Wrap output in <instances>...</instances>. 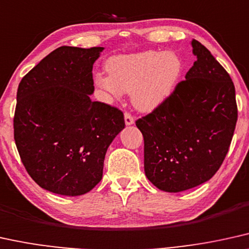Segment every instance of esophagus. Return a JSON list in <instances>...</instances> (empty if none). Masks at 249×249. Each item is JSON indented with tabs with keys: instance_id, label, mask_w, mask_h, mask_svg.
I'll return each instance as SVG.
<instances>
[{
	"instance_id": "1",
	"label": "esophagus",
	"mask_w": 249,
	"mask_h": 249,
	"mask_svg": "<svg viewBox=\"0 0 249 249\" xmlns=\"http://www.w3.org/2000/svg\"><path fill=\"white\" fill-rule=\"evenodd\" d=\"M124 118H125V124H126V125H132L134 123L133 116H132L130 112H125Z\"/></svg>"
}]
</instances>
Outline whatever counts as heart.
I'll return each mask as SVG.
<instances>
[{
	"label": "heart",
	"mask_w": 249,
	"mask_h": 249,
	"mask_svg": "<svg viewBox=\"0 0 249 249\" xmlns=\"http://www.w3.org/2000/svg\"><path fill=\"white\" fill-rule=\"evenodd\" d=\"M109 74L97 73L94 81L109 99L131 92L132 103L140 110H152L174 92L184 65L172 52L146 50L114 56L106 64Z\"/></svg>",
	"instance_id": "b5f03b06"
}]
</instances>
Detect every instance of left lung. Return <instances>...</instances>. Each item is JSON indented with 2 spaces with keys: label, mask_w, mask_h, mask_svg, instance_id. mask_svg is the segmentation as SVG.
I'll use <instances>...</instances> for the list:
<instances>
[{
  "label": "left lung",
  "mask_w": 249,
  "mask_h": 249,
  "mask_svg": "<svg viewBox=\"0 0 249 249\" xmlns=\"http://www.w3.org/2000/svg\"><path fill=\"white\" fill-rule=\"evenodd\" d=\"M196 61L170 96L135 121L143 135L144 172L177 193L209 180L229 152L238 119L233 81L212 53L192 40Z\"/></svg>",
  "instance_id": "obj_1"
}]
</instances>
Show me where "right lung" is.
<instances>
[{"instance_id": "1", "label": "right lung", "mask_w": 249, "mask_h": 249, "mask_svg": "<svg viewBox=\"0 0 249 249\" xmlns=\"http://www.w3.org/2000/svg\"><path fill=\"white\" fill-rule=\"evenodd\" d=\"M102 50L59 47L18 86L16 146L31 178L53 193L77 196L93 190L109 144L125 126L122 110L89 99Z\"/></svg>"}]
</instances>
